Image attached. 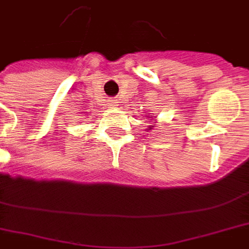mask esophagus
<instances>
[{
	"label": "esophagus",
	"instance_id": "34e87169",
	"mask_svg": "<svg viewBox=\"0 0 249 249\" xmlns=\"http://www.w3.org/2000/svg\"><path fill=\"white\" fill-rule=\"evenodd\" d=\"M115 103H116V102H112V105H111V106H116Z\"/></svg>",
	"mask_w": 249,
	"mask_h": 249
}]
</instances>
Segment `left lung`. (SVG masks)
I'll return each instance as SVG.
<instances>
[{
	"label": "left lung",
	"mask_w": 249,
	"mask_h": 249,
	"mask_svg": "<svg viewBox=\"0 0 249 249\" xmlns=\"http://www.w3.org/2000/svg\"><path fill=\"white\" fill-rule=\"evenodd\" d=\"M147 117H150V120H152V121H154V123H155L156 117L154 116V115H152V113H151V115H148ZM154 126H155V124H151V125H148V126H147V129H146V130H152V129H154Z\"/></svg>",
	"instance_id": "8db88e82"
}]
</instances>
